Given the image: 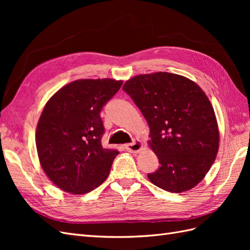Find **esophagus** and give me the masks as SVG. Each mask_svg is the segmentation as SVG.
<instances>
[{
  "label": "esophagus",
  "mask_w": 250,
  "mask_h": 250,
  "mask_svg": "<svg viewBox=\"0 0 250 250\" xmlns=\"http://www.w3.org/2000/svg\"><path fill=\"white\" fill-rule=\"evenodd\" d=\"M142 148H143V143L139 140H134L132 143H129L126 145L127 151H129V152H132V153L140 152Z\"/></svg>",
  "instance_id": "esophagus-1"
}]
</instances>
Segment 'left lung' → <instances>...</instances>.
I'll list each match as a JSON object with an SVG mask.
<instances>
[{
  "label": "left lung",
  "instance_id": "left-lung-1",
  "mask_svg": "<svg viewBox=\"0 0 250 250\" xmlns=\"http://www.w3.org/2000/svg\"><path fill=\"white\" fill-rule=\"evenodd\" d=\"M130 96L150 127L161 166L149 180L171 193L188 191L206 176L219 148L214 108L203 90L176 74L157 72L128 80Z\"/></svg>",
  "mask_w": 250,
  "mask_h": 250
}]
</instances>
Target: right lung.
I'll use <instances>...</instances> for the list:
<instances>
[{"label": "right lung", "instance_id": "obj_1", "mask_svg": "<svg viewBox=\"0 0 250 250\" xmlns=\"http://www.w3.org/2000/svg\"><path fill=\"white\" fill-rule=\"evenodd\" d=\"M122 83L76 80L47 102L36 128V148L44 173L62 190L84 194L107 178L119 151L102 146L100 113Z\"/></svg>", "mask_w": 250, "mask_h": 250}]
</instances>
